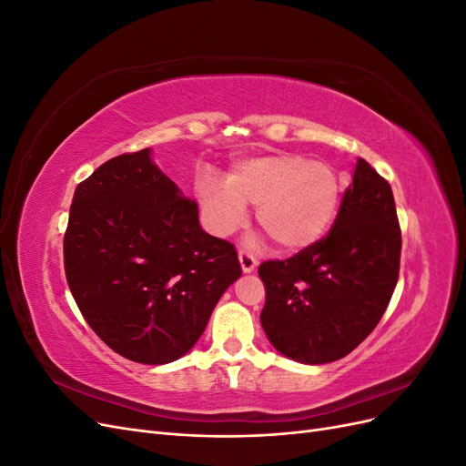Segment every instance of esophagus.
Here are the masks:
<instances>
[{
  "instance_id": "34e87169",
  "label": "esophagus",
  "mask_w": 466,
  "mask_h": 466,
  "mask_svg": "<svg viewBox=\"0 0 466 466\" xmlns=\"http://www.w3.org/2000/svg\"><path fill=\"white\" fill-rule=\"evenodd\" d=\"M238 262H241V268H243L245 274H250L257 268V264H258L257 258L252 257L250 252H247V250H238Z\"/></svg>"
}]
</instances>
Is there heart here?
I'll use <instances>...</instances> for the list:
<instances>
[{
	"mask_svg": "<svg viewBox=\"0 0 466 466\" xmlns=\"http://www.w3.org/2000/svg\"><path fill=\"white\" fill-rule=\"evenodd\" d=\"M200 202L218 235H229L257 204L260 228L281 250H299L324 235L332 223L340 182L332 167L298 153H274L235 165L228 185H204Z\"/></svg>",
	"mask_w": 466,
	"mask_h": 466,
	"instance_id": "1",
	"label": "heart"
}]
</instances>
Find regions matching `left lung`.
<instances>
[{
	"label": "left lung",
	"instance_id": "left-lung-1",
	"mask_svg": "<svg viewBox=\"0 0 466 466\" xmlns=\"http://www.w3.org/2000/svg\"><path fill=\"white\" fill-rule=\"evenodd\" d=\"M400 247L390 185L358 159L329 235L288 260L258 268L268 340L309 365L348 356L385 313L399 281Z\"/></svg>",
	"mask_w": 466,
	"mask_h": 466
}]
</instances>
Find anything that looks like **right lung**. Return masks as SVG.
Listing matches in <instances>:
<instances>
[{"mask_svg":"<svg viewBox=\"0 0 466 466\" xmlns=\"http://www.w3.org/2000/svg\"><path fill=\"white\" fill-rule=\"evenodd\" d=\"M64 268L95 334L147 365L185 356L241 276L235 247L200 228L198 204L159 171L149 147L118 155L79 182Z\"/></svg>","mask_w":466,"mask_h":466,"instance_id":"1","label":"right lung"}]
</instances>
